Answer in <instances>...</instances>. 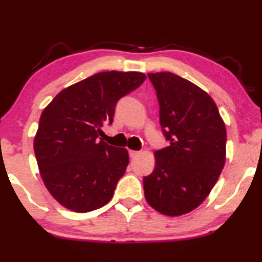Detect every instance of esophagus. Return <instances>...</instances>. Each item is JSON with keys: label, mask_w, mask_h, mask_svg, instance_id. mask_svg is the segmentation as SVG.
I'll list each match as a JSON object with an SVG mask.
<instances>
[{"label": "esophagus", "mask_w": 262, "mask_h": 262, "mask_svg": "<svg viewBox=\"0 0 262 262\" xmlns=\"http://www.w3.org/2000/svg\"><path fill=\"white\" fill-rule=\"evenodd\" d=\"M139 154H140L139 150H132V149L129 150V157H130V158H135V157H138Z\"/></svg>", "instance_id": "1"}]
</instances>
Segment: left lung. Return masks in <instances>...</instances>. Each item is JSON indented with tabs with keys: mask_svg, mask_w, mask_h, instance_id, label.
I'll list each match as a JSON object with an SVG mask.
<instances>
[{
	"mask_svg": "<svg viewBox=\"0 0 262 262\" xmlns=\"http://www.w3.org/2000/svg\"><path fill=\"white\" fill-rule=\"evenodd\" d=\"M159 102L160 126L169 146L157 150L143 178L148 204L180 216L202 204L226 163V126L210 96L171 72L148 73Z\"/></svg>",
	"mask_w": 262,
	"mask_h": 262,
	"instance_id": "obj_1",
	"label": "left lung"
}]
</instances>
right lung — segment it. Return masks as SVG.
Returning a JSON list of instances; mask_svg holds the SVG:
<instances>
[{"label":"right lung","instance_id":"obj_1","mask_svg":"<svg viewBox=\"0 0 262 262\" xmlns=\"http://www.w3.org/2000/svg\"><path fill=\"white\" fill-rule=\"evenodd\" d=\"M141 72H99L60 91L43 109L34 153L47 190L76 212L102 208L113 198L129 163L128 150L99 141L117 102L141 85Z\"/></svg>","mask_w":262,"mask_h":262}]
</instances>
